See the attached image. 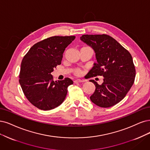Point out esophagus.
<instances>
[{
	"instance_id": "obj_1",
	"label": "esophagus",
	"mask_w": 150,
	"mask_h": 150,
	"mask_svg": "<svg viewBox=\"0 0 150 150\" xmlns=\"http://www.w3.org/2000/svg\"><path fill=\"white\" fill-rule=\"evenodd\" d=\"M85 80H80V79H77L76 80H75V83H81V82H85Z\"/></svg>"
}]
</instances>
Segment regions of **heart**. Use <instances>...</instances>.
I'll return each instance as SVG.
<instances>
[{"instance_id": "b5f03b06", "label": "heart", "mask_w": 150, "mask_h": 150, "mask_svg": "<svg viewBox=\"0 0 150 150\" xmlns=\"http://www.w3.org/2000/svg\"><path fill=\"white\" fill-rule=\"evenodd\" d=\"M74 74L75 75H77V76H79V75H81L82 74V70L79 69V68H76L74 70Z\"/></svg>"}]
</instances>
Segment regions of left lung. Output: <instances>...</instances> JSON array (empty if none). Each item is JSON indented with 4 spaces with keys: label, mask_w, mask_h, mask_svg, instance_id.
Instances as JSON below:
<instances>
[{
    "label": "left lung",
    "mask_w": 150,
    "mask_h": 150,
    "mask_svg": "<svg viewBox=\"0 0 150 150\" xmlns=\"http://www.w3.org/2000/svg\"><path fill=\"white\" fill-rule=\"evenodd\" d=\"M80 40L96 53L98 63L88 72V79L104 76L101 85L90 80L96 86L91 101L101 108L114 106L125 98L135 81L136 71L130 53L108 35H84Z\"/></svg>",
    "instance_id": "obj_1"
}]
</instances>
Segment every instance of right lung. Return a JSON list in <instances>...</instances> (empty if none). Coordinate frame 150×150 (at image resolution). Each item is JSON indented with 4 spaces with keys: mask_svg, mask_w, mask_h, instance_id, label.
<instances>
[{
    "mask_svg": "<svg viewBox=\"0 0 150 150\" xmlns=\"http://www.w3.org/2000/svg\"><path fill=\"white\" fill-rule=\"evenodd\" d=\"M75 36H55L34 44L24 56L21 64L19 82L25 96L37 108L49 110L63 103L69 86V78L54 81L51 72L61 64L65 48Z\"/></svg>",
    "mask_w": 150,
    "mask_h": 150,
    "instance_id": "1",
    "label": "right lung"
}]
</instances>
